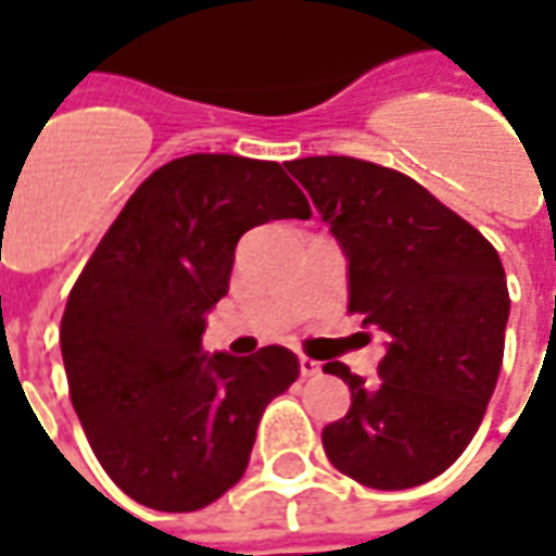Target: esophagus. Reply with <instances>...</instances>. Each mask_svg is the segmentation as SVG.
<instances>
[{
  "label": "esophagus",
  "instance_id": "esophagus-1",
  "mask_svg": "<svg viewBox=\"0 0 556 556\" xmlns=\"http://www.w3.org/2000/svg\"><path fill=\"white\" fill-rule=\"evenodd\" d=\"M300 374H303V377H318L320 362L309 359V356H300Z\"/></svg>",
  "mask_w": 556,
  "mask_h": 556
}]
</instances>
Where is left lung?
<instances>
[{
    "instance_id": "obj_1",
    "label": "left lung",
    "mask_w": 556,
    "mask_h": 556,
    "mask_svg": "<svg viewBox=\"0 0 556 556\" xmlns=\"http://www.w3.org/2000/svg\"><path fill=\"white\" fill-rule=\"evenodd\" d=\"M348 258V309L382 339L380 382L344 362L351 409L320 442L341 475L413 489L454 466L483 421L504 359L507 274L475 226L409 176L348 155L289 162Z\"/></svg>"
}]
</instances>
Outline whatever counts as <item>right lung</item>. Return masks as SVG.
<instances>
[{"mask_svg":"<svg viewBox=\"0 0 556 556\" xmlns=\"http://www.w3.org/2000/svg\"><path fill=\"white\" fill-rule=\"evenodd\" d=\"M312 215L277 162L194 152L147 176L70 291L61 356L93 454L143 507L191 513L241 480L265 406L298 380L279 344L203 351L238 238Z\"/></svg>","mask_w":556,"mask_h":556,"instance_id":"obj_1","label":"right lung"}]
</instances>
